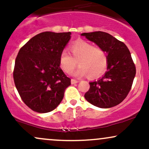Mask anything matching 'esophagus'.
I'll return each instance as SVG.
<instances>
[{
	"mask_svg": "<svg viewBox=\"0 0 149 149\" xmlns=\"http://www.w3.org/2000/svg\"><path fill=\"white\" fill-rule=\"evenodd\" d=\"M71 84H76V83H78V80H75V79H71Z\"/></svg>",
	"mask_w": 149,
	"mask_h": 149,
	"instance_id": "esophagus-1",
	"label": "esophagus"
}]
</instances>
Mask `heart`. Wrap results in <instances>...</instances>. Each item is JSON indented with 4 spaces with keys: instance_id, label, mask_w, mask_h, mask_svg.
Here are the masks:
<instances>
[{
    "instance_id": "1",
    "label": "heart",
    "mask_w": 149,
    "mask_h": 149,
    "mask_svg": "<svg viewBox=\"0 0 149 149\" xmlns=\"http://www.w3.org/2000/svg\"><path fill=\"white\" fill-rule=\"evenodd\" d=\"M69 51L71 56L66 51H62L59 56V64L64 73H71L78 62L80 67L73 73L76 77L88 75L90 79H95L105 72L108 58L107 53L102 47L80 40L70 46Z\"/></svg>"
}]
</instances>
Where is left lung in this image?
<instances>
[{
    "label": "left lung",
    "mask_w": 149,
    "mask_h": 149,
    "mask_svg": "<svg viewBox=\"0 0 149 149\" xmlns=\"http://www.w3.org/2000/svg\"><path fill=\"white\" fill-rule=\"evenodd\" d=\"M90 41L107 53V71L102 78L90 83L85 100L95 107L107 109L123 101L130 91L136 74L131 54L124 42L103 31L83 33Z\"/></svg>",
    "instance_id": "8db88e82"
}]
</instances>
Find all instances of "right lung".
<instances>
[{"label": "right lung", "instance_id": "add662e5", "mask_svg": "<svg viewBox=\"0 0 149 149\" xmlns=\"http://www.w3.org/2000/svg\"><path fill=\"white\" fill-rule=\"evenodd\" d=\"M71 32L45 31L31 38L19 51L13 78L24 104L33 111H52L63 100L71 79L59 64Z\"/></svg>", "mask_w": 149, "mask_h": 149}]
</instances>
